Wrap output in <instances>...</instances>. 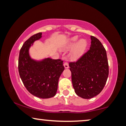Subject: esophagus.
I'll return each mask as SVG.
<instances>
[{
    "instance_id": "esophagus-1",
    "label": "esophagus",
    "mask_w": 126,
    "mask_h": 126,
    "mask_svg": "<svg viewBox=\"0 0 126 126\" xmlns=\"http://www.w3.org/2000/svg\"><path fill=\"white\" fill-rule=\"evenodd\" d=\"M63 66H64V68L65 69H68V68H69V64H68V63H63Z\"/></svg>"
}]
</instances>
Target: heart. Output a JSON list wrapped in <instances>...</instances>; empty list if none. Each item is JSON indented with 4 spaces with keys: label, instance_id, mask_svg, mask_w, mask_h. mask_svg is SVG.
Returning a JSON list of instances; mask_svg holds the SVG:
<instances>
[{
    "label": "heart",
    "instance_id": "1",
    "mask_svg": "<svg viewBox=\"0 0 126 126\" xmlns=\"http://www.w3.org/2000/svg\"><path fill=\"white\" fill-rule=\"evenodd\" d=\"M87 47V42L85 39H80L78 36L71 37L68 42L63 46L64 50H72L70 54L71 58L73 61L79 60L84 54Z\"/></svg>",
    "mask_w": 126,
    "mask_h": 126
}]
</instances>
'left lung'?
<instances>
[{
	"instance_id": "1",
	"label": "left lung",
	"mask_w": 126,
	"mask_h": 126,
	"mask_svg": "<svg viewBox=\"0 0 126 126\" xmlns=\"http://www.w3.org/2000/svg\"><path fill=\"white\" fill-rule=\"evenodd\" d=\"M90 50L76 63H69L75 93L84 99L98 95L109 75L107 52L102 43L91 36Z\"/></svg>"
}]
</instances>
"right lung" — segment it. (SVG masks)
<instances>
[{
	"mask_svg": "<svg viewBox=\"0 0 126 126\" xmlns=\"http://www.w3.org/2000/svg\"><path fill=\"white\" fill-rule=\"evenodd\" d=\"M42 37V33L32 36L21 47L19 54L18 71L27 90L40 98H50L56 94L59 78L64 70L61 60L44 58L35 60L29 50L34 42Z\"/></svg>",
	"mask_w": 126,
	"mask_h": 126,
	"instance_id": "obj_1",
	"label": "right lung"
}]
</instances>
